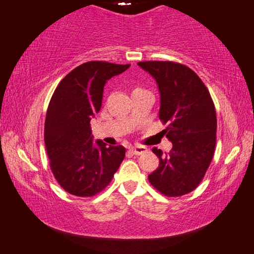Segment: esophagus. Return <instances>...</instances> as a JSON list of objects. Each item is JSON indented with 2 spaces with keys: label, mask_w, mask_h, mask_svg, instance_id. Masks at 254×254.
Masks as SVG:
<instances>
[{
  "label": "esophagus",
  "mask_w": 254,
  "mask_h": 254,
  "mask_svg": "<svg viewBox=\"0 0 254 254\" xmlns=\"http://www.w3.org/2000/svg\"><path fill=\"white\" fill-rule=\"evenodd\" d=\"M146 151H147V148L143 146H134L130 148V153H132L133 155H141L143 153H146Z\"/></svg>",
  "instance_id": "esophagus-1"
}]
</instances>
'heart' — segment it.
<instances>
[{
  "label": "heart",
  "mask_w": 254,
  "mask_h": 254,
  "mask_svg": "<svg viewBox=\"0 0 254 254\" xmlns=\"http://www.w3.org/2000/svg\"><path fill=\"white\" fill-rule=\"evenodd\" d=\"M135 89H140V88H135Z\"/></svg>",
  "instance_id": "heart-1"
}]
</instances>
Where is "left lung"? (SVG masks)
I'll return each instance as SVG.
<instances>
[{
  "mask_svg": "<svg viewBox=\"0 0 254 254\" xmlns=\"http://www.w3.org/2000/svg\"><path fill=\"white\" fill-rule=\"evenodd\" d=\"M156 79L161 93L160 120L172 142L170 153L154 147L158 168L151 186L168 197L194 190L205 176L217 142V115L209 90L190 68L173 62H140Z\"/></svg>",
  "mask_w": 254,
  "mask_h": 254,
  "instance_id": "8db88e82",
  "label": "left lung"
}]
</instances>
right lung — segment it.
Segmentation results:
<instances>
[{
  "mask_svg": "<svg viewBox=\"0 0 254 254\" xmlns=\"http://www.w3.org/2000/svg\"><path fill=\"white\" fill-rule=\"evenodd\" d=\"M130 67L88 62L74 68L52 94L44 123V142L57 183L78 197H92L111 183L126 157L123 146L92 143L90 121L99 113L105 83Z\"/></svg>",
  "mask_w": 254,
  "mask_h": 254,
  "instance_id": "add662e5",
  "label": "right lung"
}]
</instances>
